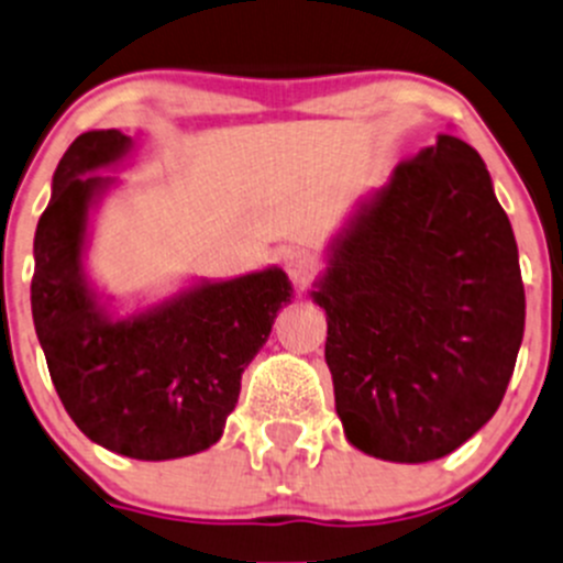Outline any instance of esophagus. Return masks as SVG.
I'll return each instance as SVG.
<instances>
[{
	"mask_svg": "<svg viewBox=\"0 0 563 563\" xmlns=\"http://www.w3.org/2000/svg\"><path fill=\"white\" fill-rule=\"evenodd\" d=\"M286 272L294 280V286H297L299 291H305L321 272V264L313 253H308V250H291V253L286 255Z\"/></svg>",
	"mask_w": 563,
	"mask_h": 563,
	"instance_id": "34e87169",
	"label": "esophagus"
}]
</instances>
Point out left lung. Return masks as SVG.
<instances>
[{"instance_id":"1","label":"left lung","mask_w":563,"mask_h":563,"mask_svg":"<svg viewBox=\"0 0 563 563\" xmlns=\"http://www.w3.org/2000/svg\"><path fill=\"white\" fill-rule=\"evenodd\" d=\"M349 443L432 462L495 415L526 330L511 222L482 156L454 136L398 162L313 291Z\"/></svg>"}]
</instances>
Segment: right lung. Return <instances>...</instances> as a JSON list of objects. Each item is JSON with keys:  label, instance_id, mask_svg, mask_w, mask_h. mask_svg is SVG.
<instances>
[{"label": "right lung", "instance_id": "add662e5", "mask_svg": "<svg viewBox=\"0 0 563 563\" xmlns=\"http://www.w3.org/2000/svg\"><path fill=\"white\" fill-rule=\"evenodd\" d=\"M118 129L87 131L59 159L35 231L32 319L57 396L76 427L131 460H178L220 440L242 371L291 297L286 272L206 283L173 302L112 321L81 277L87 209L125 154Z\"/></svg>", "mask_w": 563, "mask_h": 563}]
</instances>
